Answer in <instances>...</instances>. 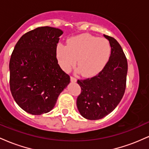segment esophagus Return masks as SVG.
<instances>
[{"label":"esophagus","instance_id":"esophagus-1","mask_svg":"<svg viewBox=\"0 0 149 149\" xmlns=\"http://www.w3.org/2000/svg\"><path fill=\"white\" fill-rule=\"evenodd\" d=\"M71 81L72 82V83H76V82L77 81V79L75 78V77L71 76Z\"/></svg>","mask_w":149,"mask_h":149}]
</instances>
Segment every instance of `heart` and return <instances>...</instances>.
I'll return each mask as SVG.
<instances>
[{
    "label": "heart",
    "mask_w": 149,
    "mask_h": 149,
    "mask_svg": "<svg viewBox=\"0 0 149 149\" xmlns=\"http://www.w3.org/2000/svg\"><path fill=\"white\" fill-rule=\"evenodd\" d=\"M111 54V47L107 39L90 34H81L68 40L67 45L59 44L57 57L64 71L76 64L82 76H92L100 72Z\"/></svg>",
    "instance_id": "obj_1"
}]
</instances>
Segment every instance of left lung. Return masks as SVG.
I'll return each mask as SVG.
<instances>
[{"mask_svg":"<svg viewBox=\"0 0 149 149\" xmlns=\"http://www.w3.org/2000/svg\"><path fill=\"white\" fill-rule=\"evenodd\" d=\"M111 47L109 60L97 76L78 80L81 92L77 98L80 115L88 120L103 118L112 112L123 97L127 61L122 47L113 37L104 35Z\"/></svg>","mask_w":149,"mask_h":149,"instance_id":"obj_1","label":"left lung"}]
</instances>
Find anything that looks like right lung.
Instances as JSON below:
<instances>
[{"instance_id":"right-lung-1","label":"right lung","mask_w":149,"mask_h":149,"mask_svg":"<svg viewBox=\"0 0 149 149\" xmlns=\"http://www.w3.org/2000/svg\"><path fill=\"white\" fill-rule=\"evenodd\" d=\"M61 29L38 27L24 34L10 57V88L16 103L26 112L41 115L50 111L59 94L70 83L57 59Z\"/></svg>"}]
</instances>
